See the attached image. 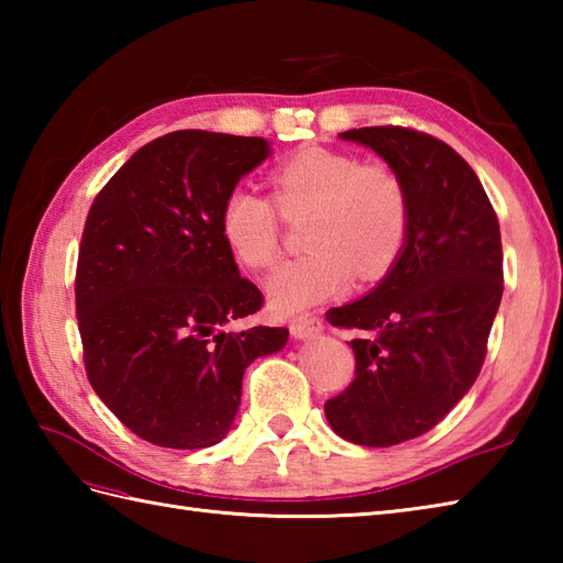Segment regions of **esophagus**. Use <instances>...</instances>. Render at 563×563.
<instances>
[{
    "label": "esophagus",
    "instance_id": "34e87169",
    "mask_svg": "<svg viewBox=\"0 0 563 563\" xmlns=\"http://www.w3.org/2000/svg\"><path fill=\"white\" fill-rule=\"evenodd\" d=\"M290 331H292L295 339H314L321 333V321L314 314H305V317L292 321Z\"/></svg>",
    "mask_w": 563,
    "mask_h": 563
}]
</instances>
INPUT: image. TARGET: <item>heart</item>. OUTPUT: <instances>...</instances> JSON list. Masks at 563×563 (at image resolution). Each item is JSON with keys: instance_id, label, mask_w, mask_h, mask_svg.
I'll return each instance as SVG.
<instances>
[{"instance_id": "heart-1", "label": "heart", "mask_w": 563, "mask_h": 563, "mask_svg": "<svg viewBox=\"0 0 563 563\" xmlns=\"http://www.w3.org/2000/svg\"><path fill=\"white\" fill-rule=\"evenodd\" d=\"M275 202L234 186L220 208V232L236 261L266 271L280 258V218L312 212L309 254L285 263L268 280L273 307L295 314L339 297L351 283L385 278L411 232V198L397 169L349 152L309 147L273 169Z\"/></svg>"}]
</instances>
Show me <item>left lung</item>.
Instances as JSON below:
<instances>
[{
    "instance_id": "obj_1",
    "label": "left lung",
    "mask_w": 563,
    "mask_h": 563,
    "mask_svg": "<svg viewBox=\"0 0 563 563\" xmlns=\"http://www.w3.org/2000/svg\"><path fill=\"white\" fill-rule=\"evenodd\" d=\"M341 137L399 172L411 232L373 292L327 312L361 336L351 341L355 379L324 413L343 440L391 448L438 426L479 377L504 295V246L479 176L445 142L401 125Z\"/></svg>"
}]
</instances>
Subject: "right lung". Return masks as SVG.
I'll use <instances>...</instances> for the list:
<instances>
[{"label": "right lung", "instance_id": "add662e5", "mask_svg": "<svg viewBox=\"0 0 563 563\" xmlns=\"http://www.w3.org/2000/svg\"><path fill=\"white\" fill-rule=\"evenodd\" d=\"M268 157L263 137L176 130L147 142L93 198L75 300L84 367L118 421L159 448L230 433L242 377L285 327L227 331L263 295L220 232L224 196Z\"/></svg>", "mask_w": 563, "mask_h": 563}]
</instances>
